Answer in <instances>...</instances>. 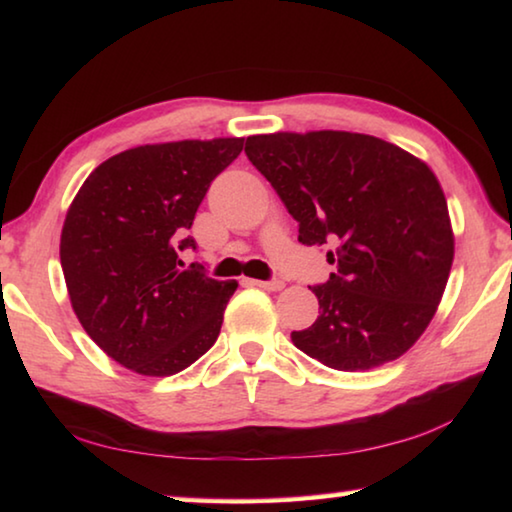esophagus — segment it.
<instances>
[{
	"label": "esophagus",
	"instance_id": "1",
	"mask_svg": "<svg viewBox=\"0 0 512 512\" xmlns=\"http://www.w3.org/2000/svg\"><path fill=\"white\" fill-rule=\"evenodd\" d=\"M250 284H255L259 289H266V291H280L284 289V282L282 280H248Z\"/></svg>",
	"mask_w": 512,
	"mask_h": 512
}]
</instances>
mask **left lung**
<instances>
[{
  "label": "left lung",
  "instance_id": "1",
  "mask_svg": "<svg viewBox=\"0 0 512 512\" xmlns=\"http://www.w3.org/2000/svg\"><path fill=\"white\" fill-rule=\"evenodd\" d=\"M246 155L298 221V241L332 246L336 273L309 287L316 323L291 332L327 368L400 359L429 327L454 262L436 173L379 137L348 131L250 135Z\"/></svg>",
  "mask_w": 512,
  "mask_h": 512
}]
</instances>
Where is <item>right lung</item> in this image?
I'll use <instances>...</instances> for the list:
<instances>
[{"label": "right lung", "mask_w": 512, "mask_h": 512, "mask_svg": "<svg viewBox=\"0 0 512 512\" xmlns=\"http://www.w3.org/2000/svg\"><path fill=\"white\" fill-rule=\"evenodd\" d=\"M244 149V137L144 144L94 169L60 232L69 302L79 323L119 366L169 377L219 339L237 280L219 282L201 264L192 228L207 187Z\"/></svg>", "instance_id": "add662e5"}]
</instances>
